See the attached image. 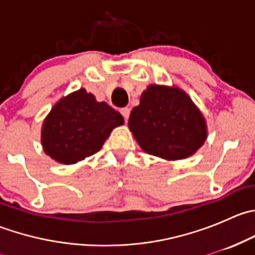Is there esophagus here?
<instances>
[{"mask_svg": "<svg viewBox=\"0 0 255 255\" xmlns=\"http://www.w3.org/2000/svg\"><path fill=\"white\" fill-rule=\"evenodd\" d=\"M121 113H122V116H123V118H125V121H128V118H129L130 110L128 109V107H123V109H121Z\"/></svg>", "mask_w": 255, "mask_h": 255, "instance_id": "34e87169", "label": "esophagus"}]
</instances>
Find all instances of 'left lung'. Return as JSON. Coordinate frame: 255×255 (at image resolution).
<instances>
[{"mask_svg": "<svg viewBox=\"0 0 255 255\" xmlns=\"http://www.w3.org/2000/svg\"><path fill=\"white\" fill-rule=\"evenodd\" d=\"M145 153L176 160L192 155L206 140V123L181 90L150 85L128 120Z\"/></svg>", "mask_w": 255, "mask_h": 255, "instance_id": "obj_1", "label": "left lung"}]
</instances>
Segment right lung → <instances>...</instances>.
I'll use <instances>...</instances> for the list:
<instances>
[{"instance_id":"right-lung-1","label":"right lung","mask_w":255,"mask_h":255,"mask_svg":"<svg viewBox=\"0 0 255 255\" xmlns=\"http://www.w3.org/2000/svg\"><path fill=\"white\" fill-rule=\"evenodd\" d=\"M123 122L120 112L81 89L61 99L45 118L43 148L59 163L75 164L97 153Z\"/></svg>"}]
</instances>
